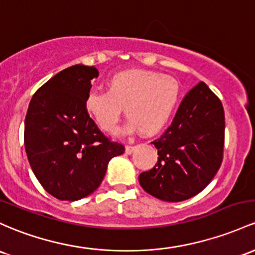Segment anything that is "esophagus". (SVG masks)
<instances>
[{
  "label": "esophagus",
  "instance_id": "1",
  "mask_svg": "<svg viewBox=\"0 0 255 255\" xmlns=\"http://www.w3.org/2000/svg\"><path fill=\"white\" fill-rule=\"evenodd\" d=\"M135 150V146H132V145H127L125 149V152L127 153V155H130V153L133 152V151Z\"/></svg>",
  "mask_w": 255,
  "mask_h": 255
}]
</instances>
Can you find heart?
<instances>
[{"label":"heart","instance_id":"obj_1","mask_svg":"<svg viewBox=\"0 0 255 255\" xmlns=\"http://www.w3.org/2000/svg\"><path fill=\"white\" fill-rule=\"evenodd\" d=\"M108 92H91L86 109L103 129L111 133L119 126L126 108L129 121L123 132L140 129L158 133L168 123L180 99V85L174 77L147 69L117 72L106 82Z\"/></svg>","mask_w":255,"mask_h":255}]
</instances>
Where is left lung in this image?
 <instances>
[{
  "label": "left lung",
  "instance_id": "obj_1",
  "mask_svg": "<svg viewBox=\"0 0 255 255\" xmlns=\"http://www.w3.org/2000/svg\"><path fill=\"white\" fill-rule=\"evenodd\" d=\"M225 116L222 102L200 82L180 103L172 125L151 144L155 167L139 175L147 194L167 202L197 195L217 174L223 161Z\"/></svg>",
  "mask_w": 255,
  "mask_h": 255
}]
</instances>
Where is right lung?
Returning <instances> with one entry per match:
<instances>
[{
	"label": "right lung",
	"mask_w": 255,
	"mask_h": 255,
	"mask_svg": "<svg viewBox=\"0 0 255 255\" xmlns=\"http://www.w3.org/2000/svg\"><path fill=\"white\" fill-rule=\"evenodd\" d=\"M98 76L94 66H70L47 81L27 109V159L43 189L58 200L77 201L96 191L111 158L125 152L87 113L91 81Z\"/></svg>",
	"instance_id": "right-lung-1"
}]
</instances>
